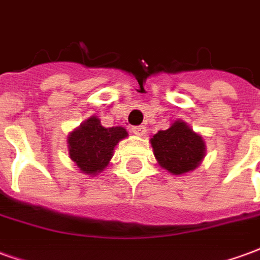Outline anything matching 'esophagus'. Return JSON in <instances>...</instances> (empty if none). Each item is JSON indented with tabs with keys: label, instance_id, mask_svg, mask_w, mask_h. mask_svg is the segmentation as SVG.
Segmentation results:
<instances>
[{
	"label": "esophagus",
	"instance_id": "obj_1",
	"mask_svg": "<svg viewBox=\"0 0 260 260\" xmlns=\"http://www.w3.org/2000/svg\"><path fill=\"white\" fill-rule=\"evenodd\" d=\"M132 132L135 134V135L138 136H143L145 134H146V128L143 126V125H139V126H134L132 128Z\"/></svg>",
	"mask_w": 260,
	"mask_h": 260
}]
</instances>
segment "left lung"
<instances>
[{"label": "left lung", "instance_id": "left-lung-1", "mask_svg": "<svg viewBox=\"0 0 260 260\" xmlns=\"http://www.w3.org/2000/svg\"><path fill=\"white\" fill-rule=\"evenodd\" d=\"M150 143L160 167L173 175L193 171L206 154L205 139L182 119L174 121L169 129L158 131Z\"/></svg>", "mask_w": 260, "mask_h": 260}]
</instances>
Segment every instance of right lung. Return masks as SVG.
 Instances as JSON below:
<instances>
[{"label":"right lung","mask_w":260,"mask_h":260,"mask_svg":"<svg viewBox=\"0 0 260 260\" xmlns=\"http://www.w3.org/2000/svg\"><path fill=\"white\" fill-rule=\"evenodd\" d=\"M128 136L124 126H103L96 115L85 119L68 135L69 158L80 173L96 177L110 164L115 146Z\"/></svg>","instance_id":"right-lung-1"}]
</instances>
